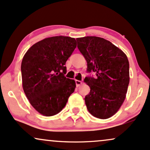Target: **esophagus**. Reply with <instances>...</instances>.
<instances>
[{"label":"esophagus","mask_w":150,"mask_h":150,"mask_svg":"<svg viewBox=\"0 0 150 150\" xmlns=\"http://www.w3.org/2000/svg\"><path fill=\"white\" fill-rule=\"evenodd\" d=\"M75 82H76V85L77 87L80 86L83 83V82L81 81H79V80H75Z\"/></svg>","instance_id":"obj_1"}]
</instances>
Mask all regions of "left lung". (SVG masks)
Segmentation results:
<instances>
[{
	"label": "left lung",
	"mask_w": 150,
	"mask_h": 150,
	"mask_svg": "<svg viewBox=\"0 0 150 150\" xmlns=\"http://www.w3.org/2000/svg\"><path fill=\"white\" fill-rule=\"evenodd\" d=\"M77 47L87 62L84 82L91 91L85 97L88 110L93 117L106 119L115 114L124 103L129 84L127 56L110 41L96 36L76 38Z\"/></svg>",
	"instance_id": "8db88e82"
}]
</instances>
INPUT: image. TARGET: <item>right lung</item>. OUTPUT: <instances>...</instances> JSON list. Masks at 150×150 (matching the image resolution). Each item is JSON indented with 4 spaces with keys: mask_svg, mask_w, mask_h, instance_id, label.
<instances>
[{
    "mask_svg": "<svg viewBox=\"0 0 150 150\" xmlns=\"http://www.w3.org/2000/svg\"><path fill=\"white\" fill-rule=\"evenodd\" d=\"M76 47L74 38L50 37L33 45L23 57V89L30 104L42 115L59 113L74 91V80L64 74L66 62Z\"/></svg>",
    "mask_w": 150,
    "mask_h": 150,
    "instance_id": "add662e5",
    "label": "right lung"
}]
</instances>
